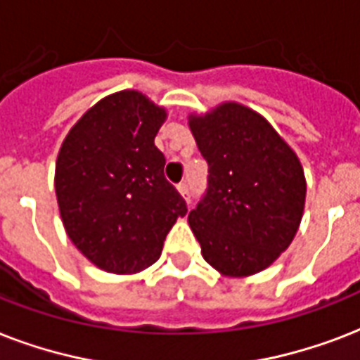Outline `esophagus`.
I'll return each instance as SVG.
<instances>
[{
  "label": "esophagus",
  "mask_w": 360,
  "mask_h": 360,
  "mask_svg": "<svg viewBox=\"0 0 360 360\" xmlns=\"http://www.w3.org/2000/svg\"><path fill=\"white\" fill-rule=\"evenodd\" d=\"M178 191H180V195H182L184 199L189 202V186H188V182L178 184Z\"/></svg>",
  "instance_id": "obj_1"
}]
</instances>
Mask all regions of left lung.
Wrapping results in <instances>:
<instances>
[{
	"label": "left lung",
	"instance_id": "1",
	"mask_svg": "<svg viewBox=\"0 0 360 360\" xmlns=\"http://www.w3.org/2000/svg\"><path fill=\"white\" fill-rule=\"evenodd\" d=\"M208 188L188 221L202 257L224 276L257 274L293 242L306 199L299 158L252 108L224 103L189 116Z\"/></svg>",
	"mask_w": 360,
	"mask_h": 360
}]
</instances>
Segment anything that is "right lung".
Masks as SVG:
<instances>
[{"label": "right lung", "mask_w": 360, "mask_h": 360, "mask_svg": "<svg viewBox=\"0 0 360 360\" xmlns=\"http://www.w3.org/2000/svg\"><path fill=\"white\" fill-rule=\"evenodd\" d=\"M165 118L141 91L124 90L94 105L61 144L54 180L61 221L80 253L107 272L148 269L188 212L154 144Z\"/></svg>", "instance_id": "right-lung-1"}]
</instances>
